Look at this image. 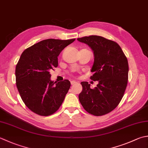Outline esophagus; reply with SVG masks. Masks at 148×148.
Listing matches in <instances>:
<instances>
[{"label": "esophagus", "mask_w": 148, "mask_h": 148, "mask_svg": "<svg viewBox=\"0 0 148 148\" xmlns=\"http://www.w3.org/2000/svg\"><path fill=\"white\" fill-rule=\"evenodd\" d=\"M71 83L72 85H75V84H76L77 82H75V81H71Z\"/></svg>", "instance_id": "esophagus-1"}]
</instances>
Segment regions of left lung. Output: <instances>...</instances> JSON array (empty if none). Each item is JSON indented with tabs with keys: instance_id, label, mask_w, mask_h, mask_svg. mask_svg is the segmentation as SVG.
<instances>
[{
	"instance_id": "left-lung-1",
	"label": "left lung",
	"mask_w": 148,
	"mask_h": 148,
	"mask_svg": "<svg viewBox=\"0 0 148 148\" xmlns=\"http://www.w3.org/2000/svg\"><path fill=\"white\" fill-rule=\"evenodd\" d=\"M94 51V62L90 79L98 81L90 88L86 82L81 83L83 90L79 100L84 109L95 116L108 114L116 108L125 92L128 80V62L117 42L100 36L78 38Z\"/></svg>"
}]
</instances>
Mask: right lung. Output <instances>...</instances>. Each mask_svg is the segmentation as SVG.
Segmentation results:
<instances>
[{
	"label": "right lung",
	"instance_id": "right-lung-1",
	"mask_svg": "<svg viewBox=\"0 0 148 148\" xmlns=\"http://www.w3.org/2000/svg\"><path fill=\"white\" fill-rule=\"evenodd\" d=\"M76 39H47L26 49L15 69L16 85L23 102L41 116L54 114L71 87L68 79L51 81L50 72L58 65V56Z\"/></svg>",
	"mask_w": 148,
	"mask_h": 148
}]
</instances>
